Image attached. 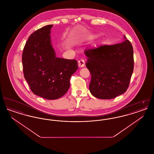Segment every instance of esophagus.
Returning <instances> with one entry per match:
<instances>
[{
	"label": "esophagus",
	"instance_id": "1",
	"mask_svg": "<svg viewBox=\"0 0 154 154\" xmlns=\"http://www.w3.org/2000/svg\"><path fill=\"white\" fill-rule=\"evenodd\" d=\"M78 64H79V66L80 67H84L85 66V60L83 59H81L79 60Z\"/></svg>",
	"mask_w": 154,
	"mask_h": 154
}]
</instances>
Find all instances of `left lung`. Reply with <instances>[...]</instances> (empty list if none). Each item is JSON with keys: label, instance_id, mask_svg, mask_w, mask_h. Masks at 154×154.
I'll use <instances>...</instances> for the list:
<instances>
[{"label": "left lung", "instance_id": "obj_1", "mask_svg": "<svg viewBox=\"0 0 154 154\" xmlns=\"http://www.w3.org/2000/svg\"><path fill=\"white\" fill-rule=\"evenodd\" d=\"M84 53L88 58L86 66L91 74L89 86L92 95L111 99L126 91L134 68L133 49L128 40L88 48Z\"/></svg>", "mask_w": 154, "mask_h": 154}]
</instances>
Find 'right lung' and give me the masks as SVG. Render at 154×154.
<instances>
[{
  "label": "right lung",
  "mask_w": 154,
  "mask_h": 154,
  "mask_svg": "<svg viewBox=\"0 0 154 154\" xmlns=\"http://www.w3.org/2000/svg\"><path fill=\"white\" fill-rule=\"evenodd\" d=\"M52 26L46 25L32 33L22 56L23 73L31 91L49 100L66 94L70 77L78 69L76 60L55 57L50 35Z\"/></svg>",
  "instance_id": "obj_1"
}]
</instances>
